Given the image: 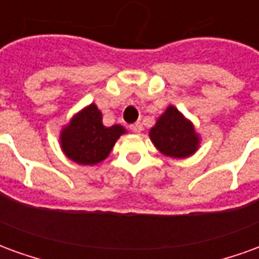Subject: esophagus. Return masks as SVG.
Masks as SVG:
<instances>
[{"instance_id":"obj_1","label":"esophagus","mask_w":259,"mask_h":259,"mask_svg":"<svg viewBox=\"0 0 259 259\" xmlns=\"http://www.w3.org/2000/svg\"><path fill=\"white\" fill-rule=\"evenodd\" d=\"M130 130L135 132V133H140L141 130H143V124L140 122H136V123L130 124Z\"/></svg>"}]
</instances>
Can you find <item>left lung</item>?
Wrapping results in <instances>:
<instances>
[{
    "instance_id": "left-lung-1",
    "label": "left lung",
    "mask_w": 259,
    "mask_h": 259,
    "mask_svg": "<svg viewBox=\"0 0 259 259\" xmlns=\"http://www.w3.org/2000/svg\"><path fill=\"white\" fill-rule=\"evenodd\" d=\"M150 139L163 155L179 159L193 155L200 147V136L194 124L174 105H169L158 118L150 130Z\"/></svg>"
}]
</instances>
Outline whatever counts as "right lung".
<instances>
[{
	"label": "right lung",
	"mask_w": 259,
	"mask_h": 259,
	"mask_svg": "<svg viewBox=\"0 0 259 259\" xmlns=\"http://www.w3.org/2000/svg\"><path fill=\"white\" fill-rule=\"evenodd\" d=\"M126 129L120 124L107 127L96 104H90L70 119L61 130V148L69 159L80 165H96L112 151L115 143Z\"/></svg>",
	"instance_id": "obj_1"
}]
</instances>
